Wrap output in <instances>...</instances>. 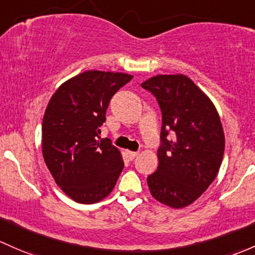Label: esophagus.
Wrapping results in <instances>:
<instances>
[{
  "label": "esophagus",
  "mask_w": 255,
  "mask_h": 255,
  "mask_svg": "<svg viewBox=\"0 0 255 255\" xmlns=\"http://www.w3.org/2000/svg\"><path fill=\"white\" fill-rule=\"evenodd\" d=\"M138 154H139L138 151H127V155H128V157H129L130 160L135 159V157L138 156Z\"/></svg>",
  "instance_id": "34e87169"
}]
</instances>
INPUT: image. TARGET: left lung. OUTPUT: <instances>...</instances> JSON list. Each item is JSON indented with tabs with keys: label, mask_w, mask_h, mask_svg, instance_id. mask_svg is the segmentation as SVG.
<instances>
[{
	"label": "left lung",
	"mask_w": 255,
	"mask_h": 255,
	"mask_svg": "<svg viewBox=\"0 0 255 255\" xmlns=\"http://www.w3.org/2000/svg\"><path fill=\"white\" fill-rule=\"evenodd\" d=\"M162 114L159 167L148 176L152 197L171 208L192 204L221 166L225 135L215 106L188 77L156 76L141 84Z\"/></svg>",
	"instance_id": "8db88e82"
}]
</instances>
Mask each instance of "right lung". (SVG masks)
<instances>
[{
    "instance_id": "right-lung-1",
    "label": "right lung",
    "mask_w": 255,
    "mask_h": 255,
    "mask_svg": "<svg viewBox=\"0 0 255 255\" xmlns=\"http://www.w3.org/2000/svg\"><path fill=\"white\" fill-rule=\"evenodd\" d=\"M132 78L88 71L63 83L51 98L42 120V155L57 186L74 202H100L122 172L119 149L99 134L110 100Z\"/></svg>"
}]
</instances>
